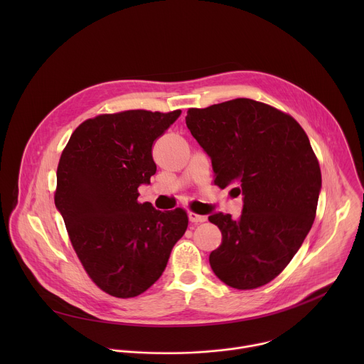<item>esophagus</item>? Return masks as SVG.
<instances>
[{"label": "esophagus", "mask_w": 364, "mask_h": 364, "mask_svg": "<svg viewBox=\"0 0 364 364\" xmlns=\"http://www.w3.org/2000/svg\"><path fill=\"white\" fill-rule=\"evenodd\" d=\"M205 216H201V215H197V213H188V220L191 222V223H203V222H205Z\"/></svg>", "instance_id": "esophagus-1"}]
</instances>
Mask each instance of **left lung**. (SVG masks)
<instances>
[{
	"label": "left lung",
	"instance_id": "left-lung-1",
	"mask_svg": "<svg viewBox=\"0 0 364 364\" xmlns=\"http://www.w3.org/2000/svg\"><path fill=\"white\" fill-rule=\"evenodd\" d=\"M186 124L212 160L215 184L243 196L240 218L209 216L222 232L213 272L237 289L271 282L316 219L321 171L306 134L292 117L246 97L188 109Z\"/></svg>",
	"mask_w": 364,
	"mask_h": 364
}]
</instances>
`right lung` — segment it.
Instances as JSON below:
<instances>
[{
  "mask_svg": "<svg viewBox=\"0 0 364 364\" xmlns=\"http://www.w3.org/2000/svg\"><path fill=\"white\" fill-rule=\"evenodd\" d=\"M180 115H99L80 124L62 152L55 203L85 271L109 295L146 291L187 229L184 210L138 201V187L157 171L152 144Z\"/></svg>",
  "mask_w": 364,
  "mask_h": 364,
  "instance_id": "add662e5",
  "label": "right lung"
}]
</instances>
